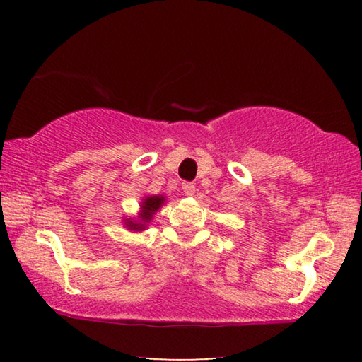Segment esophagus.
<instances>
[{"label": "esophagus", "instance_id": "obj_1", "mask_svg": "<svg viewBox=\"0 0 362 362\" xmlns=\"http://www.w3.org/2000/svg\"><path fill=\"white\" fill-rule=\"evenodd\" d=\"M182 189H183V193H185L187 196H193V193H194V183H192V182H183L182 183Z\"/></svg>", "mask_w": 362, "mask_h": 362}]
</instances>
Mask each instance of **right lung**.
Instances as JSON below:
<instances>
[{
  "mask_svg": "<svg viewBox=\"0 0 362 362\" xmlns=\"http://www.w3.org/2000/svg\"><path fill=\"white\" fill-rule=\"evenodd\" d=\"M163 203H164L163 196H150V198H146L144 203H142V214H140V220H142V222H150L151 217H153V214H155L159 209V207H161ZM127 225L131 226V230H142V228H145L142 223L129 222Z\"/></svg>",
  "mask_w": 362,
  "mask_h": 362,
  "instance_id": "right-lung-1",
  "label": "right lung"
}]
</instances>
